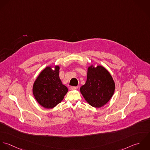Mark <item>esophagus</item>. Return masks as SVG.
Returning a JSON list of instances; mask_svg holds the SVG:
<instances>
[{
    "mask_svg": "<svg viewBox=\"0 0 150 150\" xmlns=\"http://www.w3.org/2000/svg\"><path fill=\"white\" fill-rule=\"evenodd\" d=\"M78 86H70L69 87V89L71 90H76V89H78Z\"/></svg>",
    "mask_w": 150,
    "mask_h": 150,
    "instance_id": "esophagus-1",
    "label": "esophagus"
}]
</instances>
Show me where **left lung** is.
Instances as JSON below:
<instances>
[{
  "label": "left lung",
  "mask_w": 150,
  "mask_h": 150,
  "mask_svg": "<svg viewBox=\"0 0 150 150\" xmlns=\"http://www.w3.org/2000/svg\"><path fill=\"white\" fill-rule=\"evenodd\" d=\"M115 87L112 76L104 67L91 65L88 69L86 82L81 87L80 91L90 105L100 108L110 101Z\"/></svg>",
  "instance_id": "8db88e82"
}]
</instances>
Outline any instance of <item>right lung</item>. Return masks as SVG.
Here are the masks:
<instances>
[{
	"label": "right lung",
	"mask_w": 150,
	"mask_h": 150,
	"mask_svg": "<svg viewBox=\"0 0 150 150\" xmlns=\"http://www.w3.org/2000/svg\"><path fill=\"white\" fill-rule=\"evenodd\" d=\"M46 67L35 80L32 92L38 103L45 108H53L63 100L68 92L59 77L60 67Z\"/></svg>",
	"instance_id": "add662e5"
}]
</instances>
